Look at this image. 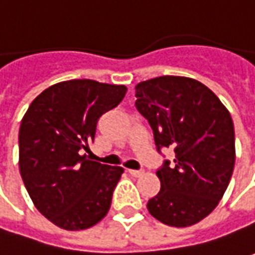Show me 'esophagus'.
<instances>
[{
    "instance_id": "obj_1",
    "label": "esophagus",
    "mask_w": 255,
    "mask_h": 255,
    "mask_svg": "<svg viewBox=\"0 0 255 255\" xmlns=\"http://www.w3.org/2000/svg\"><path fill=\"white\" fill-rule=\"evenodd\" d=\"M129 175H132V176H135V178H139V176H142L144 175V171H136V169H129Z\"/></svg>"
}]
</instances>
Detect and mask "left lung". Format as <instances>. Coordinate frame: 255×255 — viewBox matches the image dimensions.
Masks as SVG:
<instances>
[{"mask_svg": "<svg viewBox=\"0 0 255 255\" xmlns=\"http://www.w3.org/2000/svg\"><path fill=\"white\" fill-rule=\"evenodd\" d=\"M135 107L148 120L155 145L172 148L156 175L161 190L148 200L156 220L188 227L213 212L234 169V126L230 113L205 84L161 76L135 86Z\"/></svg>", "mask_w": 255, "mask_h": 255, "instance_id": "1", "label": "left lung"}]
</instances>
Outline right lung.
<instances>
[{
	"mask_svg": "<svg viewBox=\"0 0 255 255\" xmlns=\"http://www.w3.org/2000/svg\"><path fill=\"white\" fill-rule=\"evenodd\" d=\"M126 86L76 79L32 101L19 128V172L33 205L65 230H84L107 215L124 169L90 161L99 119L117 107Z\"/></svg>",
	"mask_w": 255,
	"mask_h": 255,
	"instance_id": "obj_1",
	"label": "right lung"
}]
</instances>
